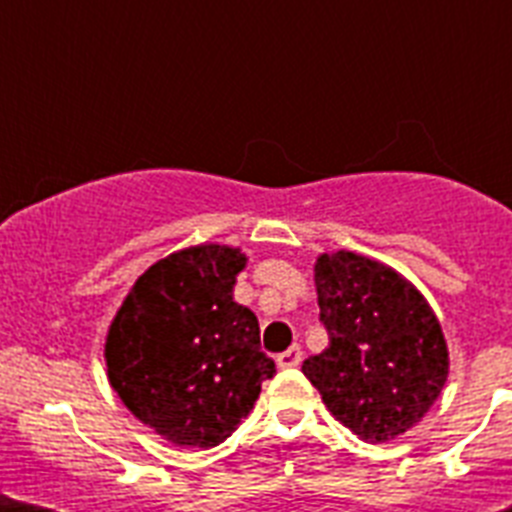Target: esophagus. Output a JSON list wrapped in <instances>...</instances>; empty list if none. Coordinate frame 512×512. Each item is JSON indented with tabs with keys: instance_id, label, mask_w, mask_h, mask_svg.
Masks as SVG:
<instances>
[{
	"instance_id": "obj_1",
	"label": "esophagus",
	"mask_w": 512,
	"mask_h": 512,
	"mask_svg": "<svg viewBox=\"0 0 512 512\" xmlns=\"http://www.w3.org/2000/svg\"><path fill=\"white\" fill-rule=\"evenodd\" d=\"M302 361V351L300 346H289L287 351H282V354L277 356V366L279 369H292V366H297Z\"/></svg>"
}]
</instances>
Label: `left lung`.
Masks as SVG:
<instances>
[{
	"mask_svg": "<svg viewBox=\"0 0 512 512\" xmlns=\"http://www.w3.org/2000/svg\"><path fill=\"white\" fill-rule=\"evenodd\" d=\"M328 348L302 372L325 408L366 443H387L425 418L449 377V346L420 289L354 251L315 261Z\"/></svg>",
	"mask_w": 512,
	"mask_h": 512,
	"instance_id": "left-lung-1",
	"label": "left lung"
}]
</instances>
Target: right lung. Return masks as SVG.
<instances>
[{
    "label": "right lung",
    "instance_id": "1",
    "mask_svg": "<svg viewBox=\"0 0 512 512\" xmlns=\"http://www.w3.org/2000/svg\"><path fill=\"white\" fill-rule=\"evenodd\" d=\"M241 248L202 243L148 266L112 318L104 361L122 405L182 449H212L241 425L277 366L259 320L233 300Z\"/></svg>",
    "mask_w": 512,
    "mask_h": 512
}]
</instances>
